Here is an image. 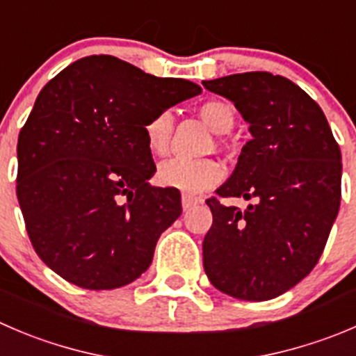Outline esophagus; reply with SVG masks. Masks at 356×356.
Here are the masks:
<instances>
[{
    "instance_id": "34e87169",
    "label": "esophagus",
    "mask_w": 356,
    "mask_h": 356,
    "mask_svg": "<svg viewBox=\"0 0 356 356\" xmlns=\"http://www.w3.org/2000/svg\"><path fill=\"white\" fill-rule=\"evenodd\" d=\"M182 209L184 210H189L191 209V207H195L196 203H198V200L196 198H193V196H188V195H182Z\"/></svg>"
}]
</instances>
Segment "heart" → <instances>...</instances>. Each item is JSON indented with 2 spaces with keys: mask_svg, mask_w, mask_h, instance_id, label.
I'll return each instance as SVG.
<instances>
[{
  "mask_svg": "<svg viewBox=\"0 0 356 356\" xmlns=\"http://www.w3.org/2000/svg\"><path fill=\"white\" fill-rule=\"evenodd\" d=\"M200 116L212 132L224 136L234 127L233 106L224 101H207L200 106ZM147 147L156 156H165L170 149L174 134V115L172 111H161L154 115L144 127ZM158 182L165 188L179 189L188 196L200 195L222 179V168L213 160H186L170 158L158 168Z\"/></svg>",
  "mask_w": 356,
  "mask_h": 356,
  "instance_id": "1",
  "label": "heart"
}]
</instances>
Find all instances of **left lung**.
I'll list each match as a JSON object with an SVG mask.
<instances>
[{"label":"left lung","instance_id":"8db88e82","mask_svg":"<svg viewBox=\"0 0 356 356\" xmlns=\"http://www.w3.org/2000/svg\"><path fill=\"white\" fill-rule=\"evenodd\" d=\"M229 99L252 139L220 198L250 200L245 210L212 196L203 268L217 291L268 301L308 277L325 248L341 203V151L320 106L284 76L254 71L203 81Z\"/></svg>","mask_w":356,"mask_h":356}]
</instances>
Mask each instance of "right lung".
I'll list each match as a JSON object with an SVG mask.
<instances>
[{"instance_id":"right-lung-1","label":"right lung","mask_w":356,"mask_h":356,"mask_svg":"<svg viewBox=\"0 0 356 356\" xmlns=\"http://www.w3.org/2000/svg\"><path fill=\"white\" fill-rule=\"evenodd\" d=\"M202 92L111 55H90L43 86L19 134L17 198L34 250L81 289L129 285L149 268L181 195L154 188L144 127Z\"/></svg>"}]
</instances>
